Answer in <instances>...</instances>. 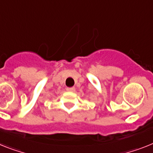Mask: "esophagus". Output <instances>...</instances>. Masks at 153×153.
<instances>
[{
	"mask_svg": "<svg viewBox=\"0 0 153 153\" xmlns=\"http://www.w3.org/2000/svg\"><path fill=\"white\" fill-rule=\"evenodd\" d=\"M66 90L68 92H74L75 90V88L74 87H71V88H66Z\"/></svg>",
	"mask_w": 153,
	"mask_h": 153,
	"instance_id": "obj_1",
	"label": "esophagus"
}]
</instances>
